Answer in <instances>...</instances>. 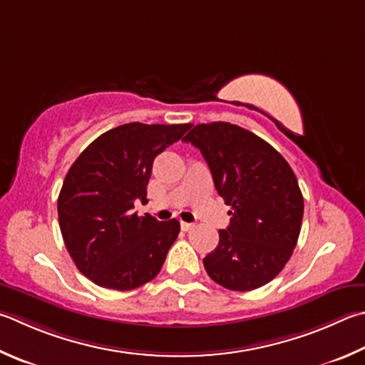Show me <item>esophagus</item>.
Instances as JSON below:
<instances>
[{
	"label": "esophagus",
	"instance_id": "34e87169",
	"mask_svg": "<svg viewBox=\"0 0 365 365\" xmlns=\"http://www.w3.org/2000/svg\"><path fill=\"white\" fill-rule=\"evenodd\" d=\"M180 227L183 231H190L195 228V223H187V222H180Z\"/></svg>",
	"mask_w": 365,
	"mask_h": 365
}]
</instances>
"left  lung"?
<instances>
[{
  "mask_svg": "<svg viewBox=\"0 0 365 365\" xmlns=\"http://www.w3.org/2000/svg\"><path fill=\"white\" fill-rule=\"evenodd\" d=\"M183 142L201 151L231 220L218 246L204 258L212 281L246 292L268 284L297 246L303 196L279 151L230 123L197 124Z\"/></svg>",
  "mask_w": 365,
  "mask_h": 365,
  "instance_id": "1",
  "label": "left lung"
}]
</instances>
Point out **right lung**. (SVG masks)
Masks as SVG:
<instances>
[{
    "mask_svg": "<svg viewBox=\"0 0 365 365\" xmlns=\"http://www.w3.org/2000/svg\"><path fill=\"white\" fill-rule=\"evenodd\" d=\"M190 124L118 125L71 164L57 201L58 225L76 268L101 287L130 290L150 282L180 233L177 218L138 217L155 158Z\"/></svg>",
    "mask_w": 365,
    "mask_h": 365,
    "instance_id": "right-lung-1",
    "label": "right lung"
}]
</instances>
